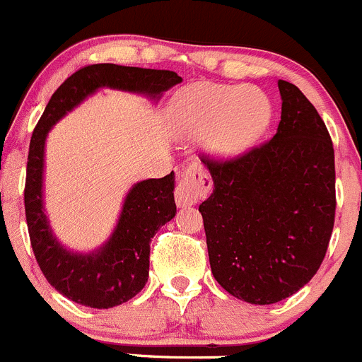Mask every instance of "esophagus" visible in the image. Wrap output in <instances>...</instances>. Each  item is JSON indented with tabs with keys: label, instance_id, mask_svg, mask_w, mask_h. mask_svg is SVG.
<instances>
[{
	"label": "esophagus",
	"instance_id": "esophagus-1",
	"mask_svg": "<svg viewBox=\"0 0 362 362\" xmlns=\"http://www.w3.org/2000/svg\"><path fill=\"white\" fill-rule=\"evenodd\" d=\"M211 177L207 176L204 167L199 162H192L182 170L180 181L176 185V204L180 207H188L197 204L200 197L207 195L211 189Z\"/></svg>",
	"mask_w": 362,
	"mask_h": 362
}]
</instances>
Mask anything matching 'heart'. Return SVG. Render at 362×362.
I'll list each match as a JSON object with an SVG mask.
<instances>
[{
	"label": "heart",
	"mask_w": 362,
	"mask_h": 362,
	"mask_svg": "<svg viewBox=\"0 0 362 362\" xmlns=\"http://www.w3.org/2000/svg\"><path fill=\"white\" fill-rule=\"evenodd\" d=\"M186 127L195 137H207L216 155L235 156L266 132L271 102L262 91L246 86L200 82L181 98Z\"/></svg>",
	"instance_id": "heart-1"
}]
</instances>
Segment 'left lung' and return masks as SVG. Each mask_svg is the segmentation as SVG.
<instances>
[{
  "instance_id": "left-lung-1",
  "label": "left lung",
  "mask_w": 362,
  "mask_h": 362,
  "mask_svg": "<svg viewBox=\"0 0 362 362\" xmlns=\"http://www.w3.org/2000/svg\"><path fill=\"white\" fill-rule=\"evenodd\" d=\"M281 121L271 141L228 162L202 158L213 193L199 206L213 276L250 304H273L320 267L336 211L334 149L298 86L278 81Z\"/></svg>"
}]
</instances>
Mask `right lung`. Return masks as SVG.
Here are the masks:
<instances>
[{
	"mask_svg": "<svg viewBox=\"0 0 362 362\" xmlns=\"http://www.w3.org/2000/svg\"><path fill=\"white\" fill-rule=\"evenodd\" d=\"M182 78L176 71L88 64L71 74L49 100L33 132L28 155L24 206L31 246L49 284L70 301L89 308H114L130 301L149 276V243L176 216L174 173L139 181L128 189L119 218L103 245L89 253L66 248L52 232L44 206L45 141L51 128L100 88L137 93L158 102Z\"/></svg>",
	"mask_w": 362,
	"mask_h": 362,
	"instance_id": "1",
	"label": "right lung"
}]
</instances>
